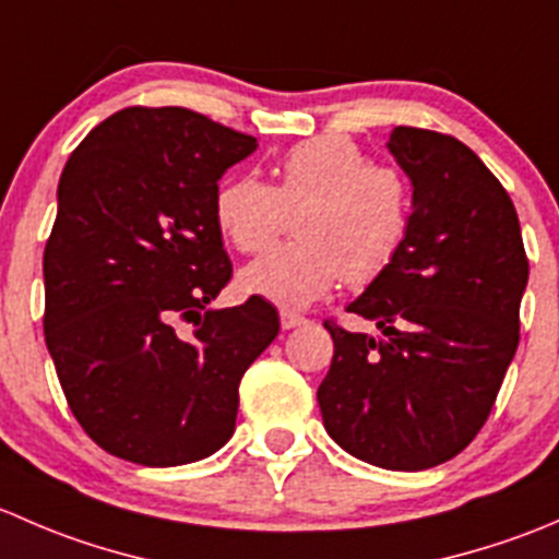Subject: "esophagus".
<instances>
[{
	"instance_id": "34e87169",
	"label": "esophagus",
	"mask_w": 559,
	"mask_h": 559,
	"mask_svg": "<svg viewBox=\"0 0 559 559\" xmlns=\"http://www.w3.org/2000/svg\"><path fill=\"white\" fill-rule=\"evenodd\" d=\"M302 324H308L306 316L295 311H281V326H284V330H295V326H302Z\"/></svg>"
}]
</instances>
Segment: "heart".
<instances>
[{"mask_svg":"<svg viewBox=\"0 0 559 559\" xmlns=\"http://www.w3.org/2000/svg\"><path fill=\"white\" fill-rule=\"evenodd\" d=\"M275 186L238 175L216 194V224L238 251H264L295 216L297 238L238 275L246 295L306 308L343 278L368 286L397 262L411 235V194L400 173L373 167L354 140L313 138L286 151Z\"/></svg>","mask_w":559,"mask_h":559,"instance_id":"obj_1","label":"heart"}]
</instances>
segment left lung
Returning a JSON list of instances; mask_svg holds the SVG:
<instances>
[{
    "label": "left lung",
    "mask_w": 559,
    "mask_h": 559,
    "mask_svg": "<svg viewBox=\"0 0 559 559\" xmlns=\"http://www.w3.org/2000/svg\"><path fill=\"white\" fill-rule=\"evenodd\" d=\"M386 148L414 186L408 243L346 308L384 337L324 321L335 354L316 397L348 454L425 471L487 421L520 346L530 264L509 191L465 143L394 127Z\"/></svg>",
    "instance_id": "obj_1"
}]
</instances>
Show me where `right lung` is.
<instances>
[{"mask_svg": "<svg viewBox=\"0 0 559 559\" xmlns=\"http://www.w3.org/2000/svg\"><path fill=\"white\" fill-rule=\"evenodd\" d=\"M253 151L257 138L186 107H123L67 159L43 253L45 343L107 454L173 467L233 438L240 379L281 326L262 297L211 308L233 278L218 180Z\"/></svg>", "mask_w": 559, "mask_h": 559, "instance_id": "1", "label": "right lung"}]
</instances>
